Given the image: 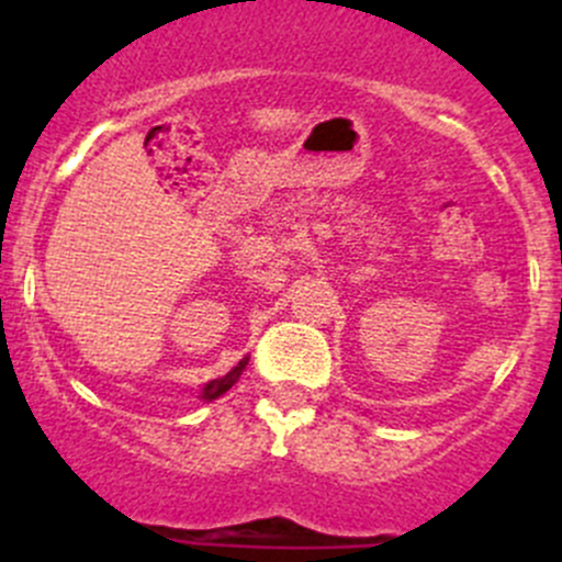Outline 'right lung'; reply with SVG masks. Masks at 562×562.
Wrapping results in <instances>:
<instances>
[{
  "mask_svg": "<svg viewBox=\"0 0 562 562\" xmlns=\"http://www.w3.org/2000/svg\"><path fill=\"white\" fill-rule=\"evenodd\" d=\"M247 361H249V359H241L239 364H236L234 370L228 372V375H223V378H214V381H209L206 386H203V391H201V400L212 402V400H217V396H223L225 391H228L231 386H234L236 381H239V375H241V372H245Z\"/></svg>",
  "mask_w": 562,
  "mask_h": 562,
  "instance_id": "obj_1",
  "label": "right lung"
}]
</instances>
